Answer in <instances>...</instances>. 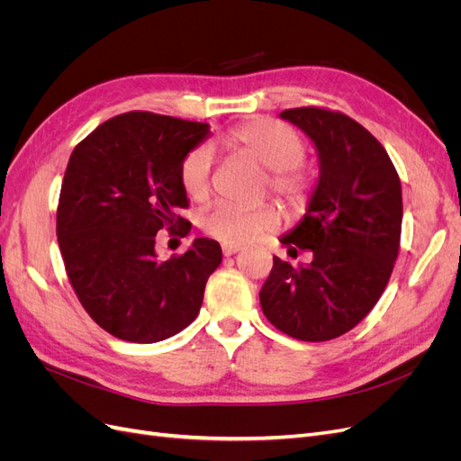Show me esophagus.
<instances>
[{"instance_id": "1", "label": "esophagus", "mask_w": 461, "mask_h": 461, "mask_svg": "<svg viewBox=\"0 0 461 461\" xmlns=\"http://www.w3.org/2000/svg\"><path fill=\"white\" fill-rule=\"evenodd\" d=\"M221 249H222V256H227V258H229V256H234L236 252H239L240 248H239V246H234V244H222V246H221Z\"/></svg>"}]
</instances>
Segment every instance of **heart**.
I'll return each instance as SVG.
<instances>
[{"label":"heart","mask_w":461,"mask_h":461,"mask_svg":"<svg viewBox=\"0 0 461 461\" xmlns=\"http://www.w3.org/2000/svg\"><path fill=\"white\" fill-rule=\"evenodd\" d=\"M236 156H242L269 171L265 183L269 192L281 200L292 213L303 212L315 190L313 173L303 167L305 146L302 136L285 122L254 117L236 124L222 136ZM213 151L209 146L190 149L180 161L178 183L185 196L192 202H205L212 192ZM281 222L273 205L240 209L230 203H217L200 215V229L222 244H246L271 232Z\"/></svg>","instance_id":"heart-1"}]
</instances>
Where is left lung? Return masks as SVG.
Segmentation results:
<instances>
[{
  "mask_svg": "<svg viewBox=\"0 0 461 461\" xmlns=\"http://www.w3.org/2000/svg\"><path fill=\"white\" fill-rule=\"evenodd\" d=\"M308 134L321 175L308 213L281 242L310 249V265L273 258L259 290L265 317L303 342L352 330L379 302L393 275L402 234V186L386 149L357 121L327 107L285 109Z\"/></svg>",
  "mask_w": 461,
  "mask_h": 461,
  "instance_id": "obj_1",
  "label": "left lung"
}]
</instances>
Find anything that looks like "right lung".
<instances>
[{
    "instance_id": "right-lung-1",
    "label": "right lung",
    "mask_w": 461,
    "mask_h": 461,
    "mask_svg": "<svg viewBox=\"0 0 461 461\" xmlns=\"http://www.w3.org/2000/svg\"><path fill=\"white\" fill-rule=\"evenodd\" d=\"M207 132V122L129 111L102 122L68 159L58 205L65 271L82 308L121 340L151 344L186 329L222 259L212 239L167 261L156 256L159 230L192 229L176 215L188 207L178 167Z\"/></svg>"
}]
</instances>
